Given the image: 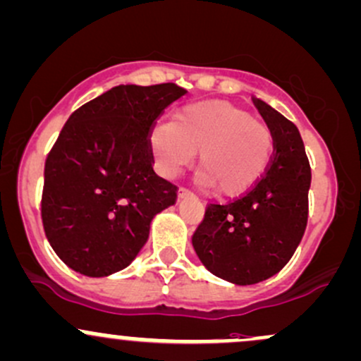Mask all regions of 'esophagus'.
Segmentation results:
<instances>
[{"instance_id": "obj_1", "label": "esophagus", "mask_w": 361, "mask_h": 361, "mask_svg": "<svg viewBox=\"0 0 361 361\" xmlns=\"http://www.w3.org/2000/svg\"><path fill=\"white\" fill-rule=\"evenodd\" d=\"M188 197H192V192H188L187 188H180V190H178V199L183 200V199H188Z\"/></svg>"}]
</instances>
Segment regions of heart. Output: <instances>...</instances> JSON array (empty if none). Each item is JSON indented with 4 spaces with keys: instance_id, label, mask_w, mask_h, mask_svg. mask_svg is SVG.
I'll return each instance as SVG.
<instances>
[{
    "instance_id": "1",
    "label": "heart",
    "mask_w": 361,
    "mask_h": 361,
    "mask_svg": "<svg viewBox=\"0 0 361 361\" xmlns=\"http://www.w3.org/2000/svg\"><path fill=\"white\" fill-rule=\"evenodd\" d=\"M149 145L157 168L168 178L187 168L200 150L199 183L236 197L267 171L272 132L233 102L200 101L178 109L174 120L156 123Z\"/></svg>"
}]
</instances>
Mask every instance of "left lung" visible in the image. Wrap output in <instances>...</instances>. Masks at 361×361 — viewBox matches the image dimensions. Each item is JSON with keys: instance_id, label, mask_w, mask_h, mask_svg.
<instances>
[{"instance_id": "obj_1", "label": "left lung", "mask_w": 361, "mask_h": 361, "mask_svg": "<svg viewBox=\"0 0 361 361\" xmlns=\"http://www.w3.org/2000/svg\"><path fill=\"white\" fill-rule=\"evenodd\" d=\"M257 109L274 137V156L250 192L211 204L192 236L193 250L214 276L248 286L284 267L303 238L312 171L298 128L267 102Z\"/></svg>"}]
</instances>
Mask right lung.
<instances>
[{
	"instance_id": "obj_1",
	"label": "right lung",
	"mask_w": 361,
	"mask_h": 361,
	"mask_svg": "<svg viewBox=\"0 0 361 361\" xmlns=\"http://www.w3.org/2000/svg\"><path fill=\"white\" fill-rule=\"evenodd\" d=\"M185 89L118 85L75 111L44 164L41 217L70 269L106 277L128 267L176 187L152 169L147 133Z\"/></svg>"
}]
</instances>
